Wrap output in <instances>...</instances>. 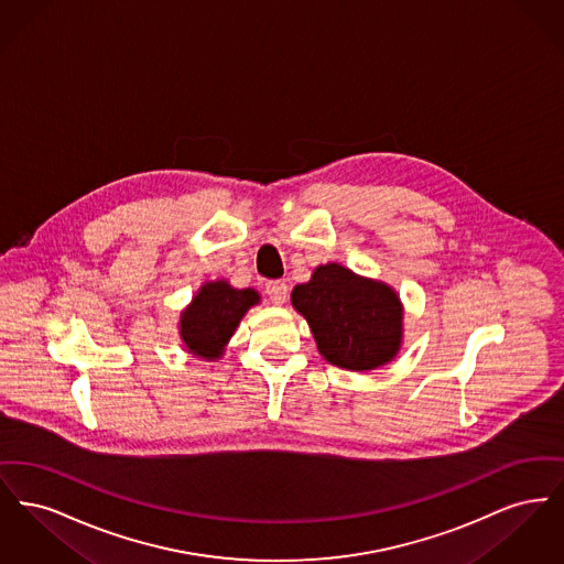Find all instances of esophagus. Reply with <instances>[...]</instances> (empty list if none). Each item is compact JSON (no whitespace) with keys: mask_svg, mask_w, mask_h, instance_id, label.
<instances>
[{"mask_svg":"<svg viewBox=\"0 0 564 564\" xmlns=\"http://www.w3.org/2000/svg\"><path fill=\"white\" fill-rule=\"evenodd\" d=\"M267 295H269V300L272 304L281 306V304H285V300H288V285H285L283 281H269V283H267Z\"/></svg>","mask_w":564,"mask_h":564,"instance_id":"obj_1","label":"esophagus"}]
</instances>
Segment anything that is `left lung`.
I'll return each mask as SVG.
<instances>
[{"label":"left lung","instance_id":"left-lung-1","mask_svg":"<svg viewBox=\"0 0 564 564\" xmlns=\"http://www.w3.org/2000/svg\"><path fill=\"white\" fill-rule=\"evenodd\" d=\"M323 357L345 370L366 372L389 364L402 347L403 308L387 283L340 264L317 267L292 292Z\"/></svg>","mask_w":564,"mask_h":564}]
</instances>
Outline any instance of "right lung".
<instances>
[{"mask_svg":"<svg viewBox=\"0 0 564 564\" xmlns=\"http://www.w3.org/2000/svg\"><path fill=\"white\" fill-rule=\"evenodd\" d=\"M258 302L256 290H235L226 281L205 283L180 319L186 349L205 359L221 357L245 313Z\"/></svg>","mask_w":564,"mask_h":564,"instance_id":"1","label":"right lung"}]
</instances>
